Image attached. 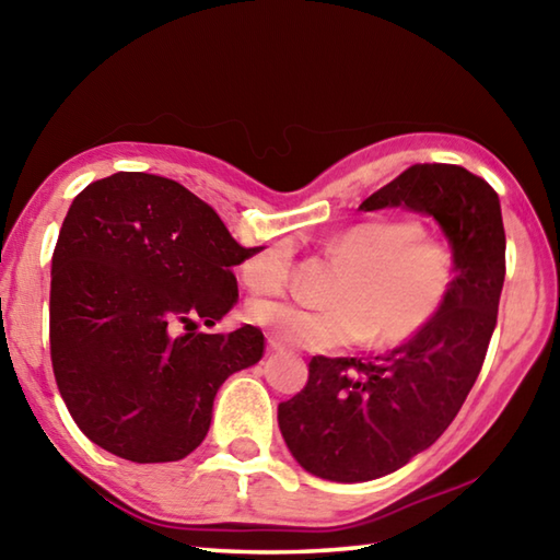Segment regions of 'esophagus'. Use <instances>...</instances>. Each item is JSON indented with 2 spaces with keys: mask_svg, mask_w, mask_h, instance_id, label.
I'll return each mask as SVG.
<instances>
[{
  "mask_svg": "<svg viewBox=\"0 0 560 560\" xmlns=\"http://www.w3.org/2000/svg\"><path fill=\"white\" fill-rule=\"evenodd\" d=\"M267 349H269V352H281V349H283V345L279 342V339H277V337H273V335H269V337H267Z\"/></svg>",
  "mask_w": 560,
  "mask_h": 560,
  "instance_id": "esophagus-1",
  "label": "esophagus"
}]
</instances>
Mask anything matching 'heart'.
Returning a JSON list of instances; mask_svg holds the SVG:
<instances>
[{"label":"heart","mask_w":560,"mask_h":560,"mask_svg":"<svg viewBox=\"0 0 560 560\" xmlns=\"http://www.w3.org/2000/svg\"><path fill=\"white\" fill-rule=\"evenodd\" d=\"M332 249L352 265L335 291L337 303L257 299L249 317L291 347L332 349L364 342L402 345L424 332L446 308L458 281L456 249L442 235L422 233L415 218L381 215L349 225ZM295 269V243L279 237L249 255L243 277L249 289H287Z\"/></svg>","instance_id":"b5f03b06"}]
</instances>
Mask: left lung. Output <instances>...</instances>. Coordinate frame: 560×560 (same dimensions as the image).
<instances>
[{"label":"left lung","mask_w":560,"mask_h":560,"mask_svg":"<svg viewBox=\"0 0 560 560\" xmlns=\"http://www.w3.org/2000/svg\"><path fill=\"white\" fill-rule=\"evenodd\" d=\"M386 206L440 221L458 281L424 332L374 361L313 357L305 388L279 402L295 462L337 483L393 474L440 440L483 366L505 281L500 199L483 177L458 164H412L359 208Z\"/></svg>","instance_id":"left-lung-1"}]
</instances>
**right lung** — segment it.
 <instances>
[{"mask_svg":"<svg viewBox=\"0 0 560 560\" xmlns=\"http://www.w3.org/2000/svg\"><path fill=\"white\" fill-rule=\"evenodd\" d=\"M240 247L182 184L118 172L74 196L52 252L50 361L77 427L136 464L189 456L223 381L257 364L265 335L196 332L237 303ZM185 325L184 336L173 327Z\"/></svg>","mask_w":560,"mask_h":560,"instance_id":"add662e5","label":"right lung"}]
</instances>
